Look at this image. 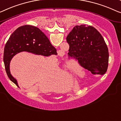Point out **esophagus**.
Returning <instances> with one entry per match:
<instances>
[{"mask_svg":"<svg viewBox=\"0 0 121 121\" xmlns=\"http://www.w3.org/2000/svg\"><path fill=\"white\" fill-rule=\"evenodd\" d=\"M57 53H58V55H60V56H63L65 54V52L64 51H62V50H59L58 52H57Z\"/></svg>","mask_w":121,"mask_h":121,"instance_id":"1","label":"esophagus"}]
</instances>
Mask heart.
I'll list each match as a JSON object with an SVG mask.
<instances>
[{"instance_id": "heart-1", "label": "heart", "mask_w": 121, "mask_h": 121, "mask_svg": "<svg viewBox=\"0 0 121 121\" xmlns=\"http://www.w3.org/2000/svg\"><path fill=\"white\" fill-rule=\"evenodd\" d=\"M65 69L66 73L69 74L73 71V66L71 64H67L65 65Z\"/></svg>"}]
</instances>
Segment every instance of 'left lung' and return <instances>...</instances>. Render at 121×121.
I'll use <instances>...</instances> for the list:
<instances>
[{
	"mask_svg": "<svg viewBox=\"0 0 121 121\" xmlns=\"http://www.w3.org/2000/svg\"><path fill=\"white\" fill-rule=\"evenodd\" d=\"M68 56L78 59L81 65L93 75L107 71L109 52L101 34L92 26H75L66 38Z\"/></svg>",
	"mask_w": 121,
	"mask_h": 121,
	"instance_id": "left-lung-1",
	"label": "left lung"
}]
</instances>
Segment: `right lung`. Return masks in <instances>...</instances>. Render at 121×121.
<instances>
[{"label": "right lung", "instance_id": "obj_1", "mask_svg": "<svg viewBox=\"0 0 121 121\" xmlns=\"http://www.w3.org/2000/svg\"><path fill=\"white\" fill-rule=\"evenodd\" d=\"M23 52L44 56L57 54L56 49L39 29L29 25L17 28L5 44L4 62L8 77L18 87L19 86L17 80L11 74L10 64L14 56Z\"/></svg>", "mask_w": 121, "mask_h": 121}]
</instances>
